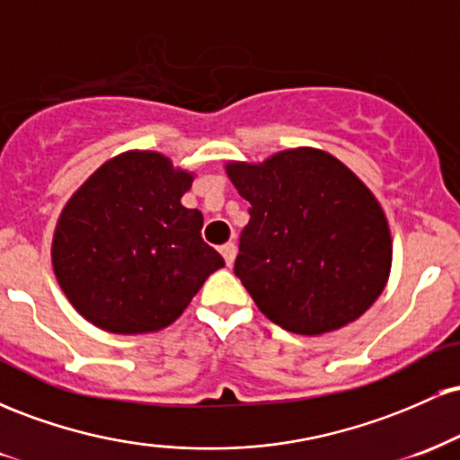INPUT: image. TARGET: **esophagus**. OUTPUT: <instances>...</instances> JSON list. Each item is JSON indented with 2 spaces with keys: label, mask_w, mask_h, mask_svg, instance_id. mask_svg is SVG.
<instances>
[{
  "label": "esophagus",
  "mask_w": 460,
  "mask_h": 460,
  "mask_svg": "<svg viewBox=\"0 0 460 460\" xmlns=\"http://www.w3.org/2000/svg\"><path fill=\"white\" fill-rule=\"evenodd\" d=\"M220 252H223V257H225V263H226V266H234V261H235V252H237V246L234 244V242H229V244H225L223 248H220Z\"/></svg>",
  "instance_id": "1"
}]
</instances>
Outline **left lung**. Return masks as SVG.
I'll list each match as a JSON object with an SVG mask.
<instances>
[{"mask_svg": "<svg viewBox=\"0 0 460 460\" xmlns=\"http://www.w3.org/2000/svg\"><path fill=\"white\" fill-rule=\"evenodd\" d=\"M226 175L251 203L234 272L268 320L322 335L372 307L392 270V235L350 168L300 146L263 164L229 162Z\"/></svg>", "mask_w": 460, "mask_h": 460, "instance_id": "left-lung-1", "label": "left lung"}]
</instances>
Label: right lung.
<instances>
[{
  "mask_svg": "<svg viewBox=\"0 0 460 460\" xmlns=\"http://www.w3.org/2000/svg\"><path fill=\"white\" fill-rule=\"evenodd\" d=\"M192 172L155 151L99 166L68 199L51 263L88 322L119 335L172 324L225 260L200 237L203 214L181 205Z\"/></svg>",
  "mask_w": 460,
  "mask_h": 460,
  "instance_id": "obj_1",
  "label": "right lung"
}]
</instances>
